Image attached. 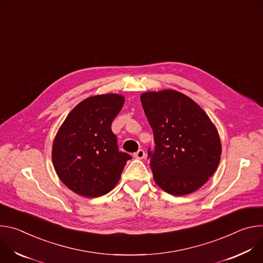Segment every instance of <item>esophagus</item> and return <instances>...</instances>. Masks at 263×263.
<instances>
[{"mask_svg":"<svg viewBox=\"0 0 263 263\" xmlns=\"http://www.w3.org/2000/svg\"><path fill=\"white\" fill-rule=\"evenodd\" d=\"M134 157L136 159H139V160H142L145 158V152L143 149H139L137 153L134 154Z\"/></svg>","mask_w":263,"mask_h":263,"instance_id":"esophagus-1","label":"esophagus"}]
</instances>
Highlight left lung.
Here are the masks:
<instances>
[{
  "instance_id": "obj_1",
  "label": "left lung",
  "mask_w": 263,
  "mask_h": 263,
  "mask_svg": "<svg viewBox=\"0 0 263 263\" xmlns=\"http://www.w3.org/2000/svg\"><path fill=\"white\" fill-rule=\"evenodd\" d=\"M154 132L148 148L154 180L172 195L194 192L215 172L221 155L218 133L207 114L186 95L165 90L141 95Z\"/></svg>"
}]
</instances>
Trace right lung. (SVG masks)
I'll use <instances>...</instances> for the list:
<instances>
[{
	"label": "right lung",
	"mask_w": 263,
	"mask_h": 263,
	"mask_svg": "<svg viewBox=\"0 0 263 263\" xmlns=\"http://www.w3.org/2000/svg\"><path fill=\"white\" fill-rule=\"evenodd\" d=\"M124 97L98 95L76 105L58 130L52 148L57 176L75 193L98 197L118 183L132 157L120 152L111 122L119 114Z\"/></svg>",
	"instance_id": "obj_1"
}]
</instances>
